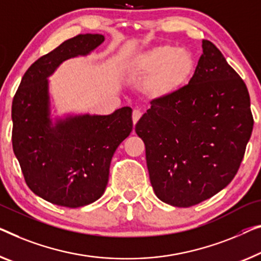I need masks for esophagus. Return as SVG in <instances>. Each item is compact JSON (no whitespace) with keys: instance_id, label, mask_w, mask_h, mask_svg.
<instances>
[{"instance_id":"obj_1","label":"esophagus","mask_w":261,"mask_h":261,"mask_svg":"<svg viewBox=\"0 0 261 261\" xmlns=\"http://www.w3.org/2000/svg\"><path fill=\"white\" fill-rule=\"evenodd\" d=\"M142 117V112L139 110H134V112H132V122H134V124L136 125L138 122V119Z\"/></svg>"}]
</instances>
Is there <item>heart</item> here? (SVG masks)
<instances>
[{
    "mask_svg": "<svg viewBox=\"0 0 261 261\" xmlns=\"http://www.w3.org/2000/svg\"><path fill=\"white\" fill-rule=\"evenodd\" d=\"M196 70V58L188 49L162 44L130 60L131 76L144 80L141 90L151 99H164L179 92Z\"/></svg>",
    "mask_w": 261,
    "mask_h": 261,
    "instance_id": "heart-1",
    "label": "heart"
}]
</instances>
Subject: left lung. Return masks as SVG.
Here are the masks:
<instances>
[{"instance_id": "left-lung-1", "label": "left lung", "mask_w": 261, "mask_h": 261, "mask_svg": "<svg viewBox=\"0 0 261 261\" xmlns=\"http://www.w3.org/2000/svg\"><path fill=\"white\" fill-rule=\"evenodd\" d=\"M201 46L189 84L153 99L135 127L155 196L177 207L199 204L230 184L253 129L246 84L212 42Z\"/></svg>"}]
</instances>
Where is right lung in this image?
<instances>
[{
    "label": "right lung",
    "mask_w": 261,
    "mask_h": 261,
    "mask_svg": "<svg viewBox=\"0 0 261 261\" xmlns=\"http://www.w3.org/2000/svg\"><path fill=\"white\" fill-rule=\"evenodd\" d=\"M100 34H81L30 65L15 93L13 149L27 185L49 203L81 207L99 199L116 149L132 131V109L111 115L51 118L49 77L69 58L87 56L104 42Z\"/></svg>",
    "instance_id": "1"
}]
</instances>
